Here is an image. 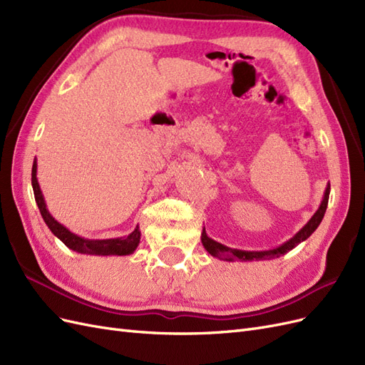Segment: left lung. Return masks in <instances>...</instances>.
Segmentation results:
<instances>
[{"mask_svg":"<svg viewBox=\"0 0 365 365\" xmlns=\"http://www.w3.org/2000/svg\"><path fill=\"white\" fill-rule=\"evenodd\" d=\"M329 193H330V182H327L324 195H323V201H322V204H319L317 212L312 215V217L309 219L304 224V227L302 230H298L289 240H286L284 244L275 247V248L262 250V251H247V250L231 248V247H227L224 244H220V242H216L210 237L207 235L205 227L202 228L201 242L208 254H212V256L216 259L227 260V262H236V260L252 262V260H269V259L280 257V256H283V254L295 248L298 244L304 242L318 228V225L322 224V220L326 213V208H327V202H329Z\"/></svg>","mask_w":365,"mask_h":365,"instance_id":"left-lung-1","label":"left lung"}]
</instances>
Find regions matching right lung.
Returning <instances> with one entry per match:
<instances>
[{"label": "right lung", "instance_id": "right-lung-1", "mask_svg": "<svg viewBox=\"0 0 365 365\" xmlns=\"http://www.w3.org/2000/svg\"><path fill=\"white\" fill-rule=\"evenodd\" d=\"M36 173H38V163L35 158L31 168V187H33V193H35L36 204L39 207L43 222L47 224V227L50 228V231L54 236L63 242L65 247H68L76 252L88 254V256H129V254H132L137 250L140 244V236H141L138 225L134 228V231H132L130 235L123 237L86 239L73 233V231H70L67 227L58 222V220L54 219L48 212L46 200H43V195L36 178Z\"/></svg>", "mask_w": 365, "mask_h": 365}]
</instances>
